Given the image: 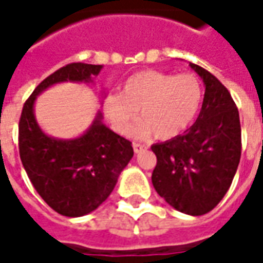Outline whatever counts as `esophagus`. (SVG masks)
I'll return each instance as SVG.
<instances>
[{
	"instance_id": "esophagus-1",
	"label": "esophagus",
	"mask_w": 263,
	"mask_h": 263,
	"mask_svg": "<svg viewBox=\"0 0 263 263\" xmlns=\"http://www.w3.org/2000/svg\"><path fill=\"white\" fill-rule=\"evenodd\" d=\"M132 148H134V152H135V154H142L143 151L146 149V146L142 145V143H132Z\"/></svg>"
}]
</instances>
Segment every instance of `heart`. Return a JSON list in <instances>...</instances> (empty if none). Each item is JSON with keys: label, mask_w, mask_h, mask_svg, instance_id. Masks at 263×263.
<instances>
[{"label": "heart", "mask_w": 263, "mask_h": 263, "mask_svg": "<svg viewBox=\"0 0 263 263\" xmlns=\"http://www.w3.org/2000/svg\"><path fill=\"white\" fill-rule=\"evenodd\" d=\"M203 101V86L190 73L169 74L143 70L129 76L120 92L103 100L105 118L120 135H128L139 112L141 124L135 134L158 139H172L193 124Z\"/></svg>", "instance_id": "heart-1"}]
</instances>
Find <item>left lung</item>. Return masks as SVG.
Segmentation results:
<instances>
[{"instance_id":"obj_1","label":"left lung","mask_w":263,"mask_h":263,"mask_svg":"<svg viewBox=\"0 0 263 263\" xmlns=\"http://www.w3.org/2000/svg\"><path fill=\"white\" fill-rule=\"evenodd\" d=\"M190 67L204 81L201 111L183 135L152 145V183L160 197L189 215H203L226 196L241 159L238 108L224 84L203 67Z\"/></svg>"}]
</instances>
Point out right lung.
Listing matches in <instances>:
<instances>
[{"label": "right lung", "mask_w": 263, "mask_h": 263, "mask_svg": "<svg viewBox=\"0 0 263 263\" xmlns=\"http://www.w3.org/2000/svg\"><path fill=\"white\" fill-rule=\"evenodd\" d=\"M101 69L87 63L60 67L33 90L20 118L18 145L26 175L49 207L66 217L88 214L107 200L134 156L132 143L104 125L100 112L81 137H48L37 125L33 104L48 87L63 81L88 83Z\"/></svg>", "instance_id": "obj_1"}]
</instances>
